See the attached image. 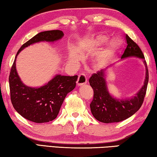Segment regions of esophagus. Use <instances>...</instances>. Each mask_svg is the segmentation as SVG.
Segmentation results:
<instances>
[{"label":"esophagus","mask_w":157,"mask_h":157,"mask_svg":"<svg viewBox=\"0 0 157 157\" xmlns=\"http://www.w3.org/2000/svg\"><path fill=\"white\" fill-rule=\"evenodd\" d=\"M87 83L86 76L84 74H80L78 77V79L77 81V84L78 86H82V85L86 84Z\"/></svg>","instance_id":"1"}]
</instances>
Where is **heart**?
<instances>
[{"instance_id":"b5f03b06","label":"heart","mask_w":157,"mask_h":157,"mask_svg":"<svg viewBox=\"0 0 157 157\" xmlns=\"http://www.w3.org/2000/svg\"><path fill=\"white\" fill-rule=\"evenodd\" d=\"M107 40V36L105 35H99L94 40V44L96 45H100L101 44H103L104 42ZM116 46V43L114 41H110L108 44V46L107 48H106L104 51H102L100 54V59H105L106 57H107V55L109 52L112 50L114 47ZM79 58V53L78 50L75 48V47L73 46H70L68 48V59L71 61V62H78Z\"/></svg>"}]
</instances>
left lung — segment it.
<instances>
[{
  "instance_id": "obj_1",
  "label": "left lung",
  "mask_w": 157,
  "mask_h": 157,
  "mask_svg": "<svg viewBox=\"0 0 157 157\" xmlns=\"http://www.w3.org/2000/svg\"><path fill=\"white\" fill-rule=\"evenodd\" d=\"M125 39L126 48L118 62L129 57L141 59L145 66L144 83L134 96L119 99L110 94L107 87L106 71L110 66L93 74L89 79V83L94 89V95L90 107L94 118L104 123H118L134 115L141 107L146 94L149 75L145 57L139 46L127 34Z\"/></svg>"
}]
</instances>
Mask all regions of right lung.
<instances>
[{
  "mask_svg": "<svg viewBox=\"0 0 157 157\" xmlns=\"http://www.w3.org/2000/svg\"><path fill=\"white\" fill-rule=\"evenodd\" d=\"M63 35L61 30L44 31L36 34L20 48L12 66L9 83L12 105L21 116L34 123H48L57 118L66 95L75 89L78 75H56L44 86H28L18 75L17 57L21 50L30 45L57 41Z\"/></svg>",
  "mask_w": 157,
  "mask_h": 157,
  "instance_id": "1",
  "label": "right lung"
}]
</instances>
